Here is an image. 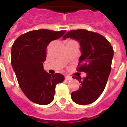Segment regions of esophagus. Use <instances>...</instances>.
<instances>
[{
	"label": "esophagus",
	"mask_w": 127,
	"mask_h": 127,
	"mask_svg": "<svg viewBox=\"0 0 127 127\" xmlns=\"http://www.w3.org/2000/svg\"><path fill=\"white\" fill-rule=\"evenodd\" d=\"M65 80H70V79H71V77H70V76H65Z\"/></svg>",
	"instance_id": "esophagus-1"
}]
</instances>
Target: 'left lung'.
<instances>
[{
  "instance_id": "8db88e82",
  "label": "left lung",
  "mask_w": 127,
  "mask_h": 127,
  "mask_svg": "<svg viewBox=\"0 0 127 127\" xmlns=\"http://www.w3.org/2000/svg\"><path fill=\"white\" fill-rule=\"evenodd\" d=\"M68 37L79 42L82 54L77 70L87 74L83 80L73 77L79 80L81 85L78 90L72 92L71 98L79 105L92 104L100 96L106 87L111 71L113 48L103 35L86 30H71L63 38Z\"/></svg>"
}]
</instances>
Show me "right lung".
<instances>
[{"label":"right lung","mask_w":127,"mask_h":127,"mask_svg":"<svg viewBox=\"0 0 127 127\" xmlns=\"http://www.w3.org/2000/svg\"><path fill=\"white\" fill-rule=\"evenodd\" d=\"M65 30H33L21 35L11 49V64L19 85L28 99L35 104L51 103L56 84L64 77L60 73L50 75L44 70L46 48L52 40L62 37Z\"/></svg>","instance_id":"1"}]
</instances>
